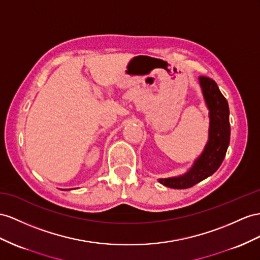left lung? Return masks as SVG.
<instances>
[{
	"instance_id": "obj_1",
	"label": "left lung",
	"mask_w": 260,
	"mask_h": 260,
	"mask_svg": "<svg viewBox=\"0 0 260 260\" xmlns=\"http://www.w3.org/2000/svg\"><path fill=\"white\" fill-rule=\"evenodd\" d=\"M206 105L210 110L209 142L204 151L187 174L181 177L160 179L159 182L172 189H188L218 169L223 162L230 145L231 125L230 109L226 99L219 91L214 80L201 76L199 78Z\"/></svg>"
}]
</instances>
